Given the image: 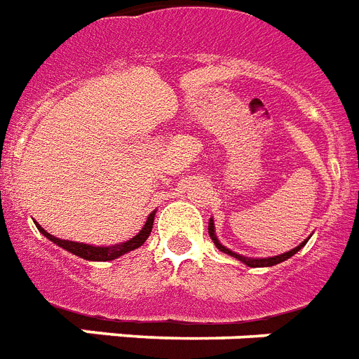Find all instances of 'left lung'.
<instances>
[{
  "label": "left lung",
  "mask_w": 359,
  "mask_h": 359,
  "mask_svg": "<svg viewBox=\"0 0 359 359\" xmlns=\"http://www.w3.org/2000/svg\"><path fill=\"white\" fill-rule=\"evenodd\" d=\"M209 235H211V239H213V243H215V245H217V248H219V250L226 252V254H229V256H231V257H237V259L243 261V263H245V265H248V266H272V265H278V263H282V261H285V259H289V257H291V256H294V254H297V252L300 250V248H302V246L306 245V243H308V239H306V241H304V243H302V245L297 246V248H293V250H291V252H285V254H282V256L265 257V259H248V257L239 256V254H235V252L228 250L226 246L220 245L219 239L215 237L213 220H209Z\"/></svg>",
  "instance_id": "1"
}]
</instances>
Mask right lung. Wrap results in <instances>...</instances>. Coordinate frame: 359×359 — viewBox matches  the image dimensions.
Segmentation results:
<instances>
[{"label":"right lung","instance_id":"obj_1","mask_svg":"<svg viewBox=\"0 0 359 359\" xmlns=\"http://www.w3.org/2000/svg\"><path fill=\"white\" fill-rule=\"evenodd\" d=\"M154 217H156V211H154V213H150V217H148V220H146L144 228L140 229L139 233L135 235L133 239L126 241V243H122V245L111 246V248H107V246H90V245H83V243H74V241L57 239V237H53V235L48 233V231H46L42 226L36 224V228H39L40 233L46 235V237H48L50 241H53L55 245L62 246L65 250L72 252V254H76V256L83 257V259L111 261V259H116V257H120L122 254H126V252H131V250H135V248H139V246L144 245V241L150 237V231H151V228H154Z\"/></svg>","mask_w":359,"mask_h":359}]
</instances>
